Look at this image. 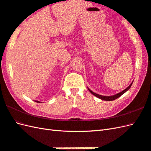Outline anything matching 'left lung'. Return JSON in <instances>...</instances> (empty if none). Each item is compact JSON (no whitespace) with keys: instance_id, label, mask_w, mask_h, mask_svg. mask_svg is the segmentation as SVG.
<instances>
[{"instance_id":"8db88e82","label":"left lung","mask_w":151,"mask_h":151,"mask_svg":"<svg viewBox=\"0 0 151 151\" xmlns=\"http://www.w3.org/2000/svg\"><path fill=\"white\" fill-rule=\"evenodd\" d=\"M132 83H133V81H132L131 83H130V85L128 87H127V88L126 89L123 90V91L120 92L118 93H117V94L113 95V96H105L99 95V94H98V93H94L93 92H92V90H90V89H89L88 88V90H89L90 93H92L93 95H94L95 96H96L97 98H98L101 99H102V100H105V101H114V100H115L116 99L118 98L119 97H120L122 95H123L124 93H125V92L127 91V90H129L130 89V86H132Z\"/></svg>"}]
</instances>
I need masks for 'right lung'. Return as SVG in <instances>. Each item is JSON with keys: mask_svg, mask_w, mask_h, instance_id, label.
I'll use <instances>...</instances> for the list:
<instances>
[{"mask_svg": "<svg viewBox=\"0 0 151 151\" xmlns=\"http://www.w3.org/2000/svg\"><path fill=\"white\" fill-rule=\"evenodd\" d=\"M35 102H37V103H40V101H35Z\"/></svg>", "mask_w": 151, "mask_h": 151, "instance_id": "right-lung-1", "label": "right lung"}]
</instances>
